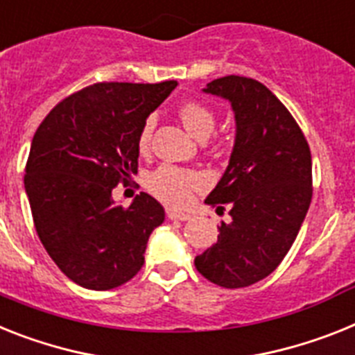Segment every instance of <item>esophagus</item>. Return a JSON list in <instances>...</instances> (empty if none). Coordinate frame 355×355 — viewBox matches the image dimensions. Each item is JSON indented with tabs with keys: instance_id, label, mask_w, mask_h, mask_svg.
Instances as JSON below:
<instances>
[{
	"instance_id": "esophagus-1",
	"label": "esophagus",
	"mask_w": 355,
	"mask_h": 355,
	"mask_svg": "<svg viewBox=\"0 0 355 355\" xmlns=\"http://www.w3.org/2000/svg\"><path fill=\"white\" fill-rule=\"evenodd\" d=\"M168 218L169 220H180V222H187V220H191V214L182 213V211H177V209H168Z\"/></svg>"
}]
</instances>
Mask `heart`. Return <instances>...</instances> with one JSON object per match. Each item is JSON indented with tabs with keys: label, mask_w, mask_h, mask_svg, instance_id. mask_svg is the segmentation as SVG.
<instances>
[{
	"label": "heart",
	"mask_w": 355,
	"mask_h": 355,
	"mask_svg": "<svg viewBox=\"0 0 355 355\" xmlns=\"http://www.w3.org/2000/svg\"><path fill=\"white\" fill-rule=\"evenodd\" d=\"M180 119L184 126L189 130L193 137L198 141H205L213 133L216 119L214 113L207 106L200 103H187L180 108ZM155 128V119H146L142 124V130L139 133V150L146 151L150 148L151 133ZM205 184L204 177L191 169H182L171 164H164L160 168L155 169L148 178V187L155 196H159L160 200L168 202L173 205H182L189 200L193 191L200 189Z\"/></svg>",
	"instance_id": "1"
}]
</instances>
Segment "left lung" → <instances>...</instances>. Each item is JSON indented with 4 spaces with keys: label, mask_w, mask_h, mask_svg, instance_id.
Masks as SVG:
<instances>
[{
    "label": "left lung",
    "mask_w": 355,
    "mask_h": 355,
    "mask_svg": "<svg viewBox=\"0 0 355 355\" xmlns=\"http://www.w3.org/2000/svg\"><path fill=\"white\" fill-rule=\"evenodd\" d=\"M204 94L231 103L236 122L229 164L205 204L229 207L231 222L195 258L213 284L240 288L267 278L293 247L312 198V157L302 130L261 83L227 76ZM224 205L222 206L221 204Z\"/></svg>",
    "instance_id": "1"
}]
</instances>
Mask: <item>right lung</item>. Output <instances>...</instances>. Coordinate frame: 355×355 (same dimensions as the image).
I'll list each match as a JSON object with an SVG mask.
<instances>
[{
	"mask_svg": "<svg viewBox=\"0 0 355 355\" xmlns=\"http://www.w3.org/2000/svg\"><path fill=\"white\" fill-rule=\"evenodd\" d=\"M177 85L97 83L59 103L32 139L25 191L35 231L81 287L110 291L144 263L164 207L148 193L122 207L112 191L137 175L142 124Z\"/></svg>",
	"mask_w": 355,
	"mask_h": 355,
	"instance_id": "right-lung-1",
	"label": "right lung"
}]
</instances>
